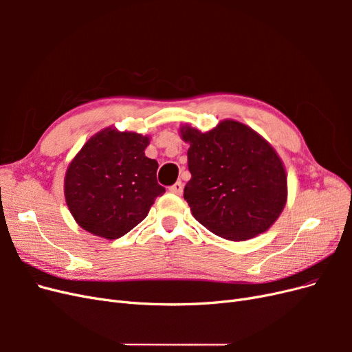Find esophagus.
I'll return each instance as SVG.
<instances>
[{"label": "esophagus", "instance_id": "obj_1", "mask_svg": "<svg viewBox=\"0 0 352 352\" xmlns=\"http://www.w3.org/2000/svg\"><path fill=\"white\" fill-rule=\"evenodd\" d=\"M168 190L172 194H175V195H180V194L184 192V185H182V182H176L173 186L168 188Z\"/></svg>", "mask_w": 352, "mask_h": 352}]
</instances>
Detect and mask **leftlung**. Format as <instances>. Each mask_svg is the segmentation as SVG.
<instances>
[{
	"label": "left lung",
	"instance_id": "obj_1",
	"mask_svg": "<svg viewBox=\"0 0 352 352\" xmlns=\"http://www.w3.org/2000/svg\"><path fill=\"white\" fill-rule=\"evenodd\" d=\"M179 133L189 144L192 176L184 198L201 225L233 242L269 230L287 199L286 170L274 148L232 119L208 132L182 124Z\"/></svg>",
	"mask_w": 352,
	"mask_h": 352
}]
</instances>
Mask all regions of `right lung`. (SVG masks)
<instances>
[{"label": "right lung", "instance_id": "add662e5", "mask_svg": "<svg viewBox=\"0 0 352 352\" xmlns=\"http://www.w3.org/2000/svg\"><path fill=\"white\" fill-rule=\"evenodd\" d=\"M150 136L105 127L70 162L65 198L78 225L92 235L117 239L148 216L166 189L157 184L158 163L145 155Z\"/></svg>", "mask_w": 352, "mask_h": 352}]
</instances>
